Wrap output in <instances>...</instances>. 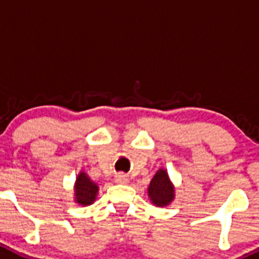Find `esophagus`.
<instances>
[{"label": "esophagus", "mask_w": 259, "mask_h": 259, "mask_svg": "<svg viewBox=\"0 0 259 259\" xmlns=\"http://www.w3.org/2000/svg\"><path fill=\"white\" fill-rule=\"evenodd\" d=\"M116 183H118V184H126L127 183V176L124 175V174H117L115 178Z\"/></svg>", "instance_id": "esophagus-1"}]
</instances>
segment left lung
<instances>
[{"mask_svg": "<svg viewBox=\"0 0 259 259\" xmlns=\"http://www.w3.org/2000/svg\"><path fill=\"white\" fill-rule=\"evenodd\" d=\"M148 195L156 206H167L174 199V188L165 170H158L152 179L148 188Z\"/></svg>", "mask_w": 259, "mask_h": 259, "instance_id": "obj_1", "label": "left lung"}]
</instances>
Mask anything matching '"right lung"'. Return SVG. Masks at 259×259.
<instances>
[{"label":"right lung","instance_id":"obj_1","mask_svg":"<svg viewBox=\"0 0 259 259\" xmlns=\"http://www.w3.org/2000/svg\"><path fill=\"white\" fill-rule=\"evenodd\" d=\"M97 192H98L97 184H94L93 181L84 172L79 174L78 179H76V184H75L76 202L83 204V206L92 204L94 202V199H96Z\"/></svg>","mask_w":259,"mask_h":259}]
</instances>
